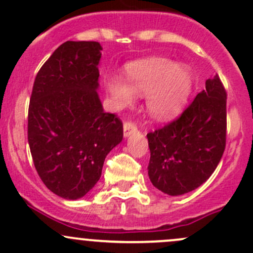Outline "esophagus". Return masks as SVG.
<instances>
[{"instance_id":"34e87169","label":"esophagus","mask_w":253,"mask_h":253,"mask_svg":"<svg viewBox=\"0 0 253 253\" xmlns=\"http://www.w3.org/2000/svg\"><path fill=\"white\" fill-rule=\"evenodd\" d=\"M137 131V126L133 124V122L131 121H126L124 124V134L125 137H128V135H131V133H133V132Z\"/></svg>"}]
</instances>
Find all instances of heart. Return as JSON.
<instances>
[{
	"mask_svg": "<svg viewBox=\"0 0 253 253\" xmlns=\"http://www.w3.org/2000/svg\"><path fill=\"white\" fill-rule=\"evenodd\" d=\"M129 84L119 75L105 80L106 88L116 106L131 104L135 94H147V110L151 118L169 120L177 115L189 98L193 74L185 64L167 58L149 57L126 68Z\"/></svg>",
	"mask_w": 253,
	"mask_h": 253,
	"instance_id": "heart-1",
	"label": "heart"
}]
</instances>
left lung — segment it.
Here are the masks:
<instances>
[{
    "mask_svg": "<svg viewBox=\"0 0 253 253\" xmlns=\"http://www.w3.org/2000/svg\"><path fill=\"white\" fill-rule=\"evenodd\" d=\"M148 174L162 193L177 196L206 182L222 159L227 138V92L219 76L174 121L147 134Z\"/></svg>",
    "mask_w": 253,
    "mask_h": 253,
    "instance_id": "obj_1",
    "label": "left lung"
}]
</instances>
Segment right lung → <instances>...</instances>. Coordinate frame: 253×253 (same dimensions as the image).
<instances>
[{"mask_svg": "<svg viewBox=\"0 0 253 253\" xmlns=\"http://www.w3.org/2000/svg\"><path fill=\"white\" fill-rule=\"evenodd\" d=\"M102 46L66 41L41 66L34 82L28 140L42 182L76 200L99 180L104 160L122 140L115 114L104 113L97 89Z\"/></svg>", "mask_w": 253, "mask_h": 253, "instance_id": "obj_1", "label": "right lung"}]
</instances>
